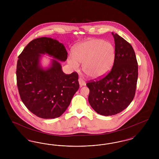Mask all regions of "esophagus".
Instances as JSON below:
<instances>
[{
  "label": "esophagus",
  "mask_w": 159,
  "mask_h": 159,
  "mask_svg": "<svg viewBox=\"0 0 159 159\" xmlns=\"http://www.w3.org/2000/svg\"><path fill=\"white\" fill-rule=\"evenodd\" d=\"M78 80H79V84H80V87H82V86H84V85L86 84L85 82L83 80L82 78H79Z\"/></svg>",
  "instance_id": "esophagus-1"
}]
</instances>
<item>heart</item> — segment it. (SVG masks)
I'll use <instances>...</instances> for the list:
<instances>
[{"instance_id": "b5f03b06", "label": "heart", "mask_w": 159, "mask_h": 159, "mask_svg": "<svg viewBox=\"0 0 159 159\" xmlns=\"http://www.w3.org/2000/svg\"><path fill=\"white\" fill-rule=\"evenodd\" d=\"M72 56L68 58V64L74 69L82 64L84 73L92 79L106 75L113 64L115 49L113 45L98 39H92L76 45Z\"/></svg>"}]
</instances>
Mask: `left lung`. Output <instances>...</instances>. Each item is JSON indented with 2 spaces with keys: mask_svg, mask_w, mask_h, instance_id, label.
<instances>
[{
  "mask_svg": "<svg viewBox=\"0 0 159 159\" xmlns=\"http://www.w3.org/2000/svg\"><path fill=\"white\" fill-rule=\"evenodd\" d=\"M115 43L113 66L107 76L86 83L92 108L102 116L120 113L135 97L138 76L136 55L131 45L112 32Z\"/></svg>",
  "mask_w": 159,
  "mask_h": 159,
  "instance_id": "8db88e82",
  "label": "left lung"
}]
</instances>
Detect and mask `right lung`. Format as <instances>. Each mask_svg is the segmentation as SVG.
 <instances>
[{
    "label": "right lung",
    "mask_w": 159,
    "mask_h": 159,
    "mask_svg": "<svg viewBox=\"0 0 159 159\" xmlns=\"http://www.w3.org/2000/svg\"><path fill=\"white\" fill-rule=\"evenodd\" d=\"M45 54L54 59L43 68L40 62ZM67 54L64 45L57 40L43 37L31 41L18 57L16 75L20 98L39 117H59L79 88L77 73L66 75L59 61H66Z\"/></svg>",
    "instance_id": "right-lung-1"
}]
</instances>
